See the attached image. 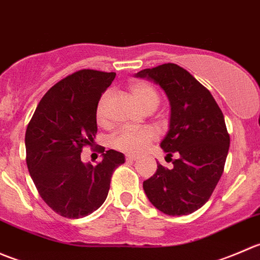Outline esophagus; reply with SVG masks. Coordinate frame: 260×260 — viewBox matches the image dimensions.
I'll use <instances>...</instances> for the list:
<instances>
[{"mask_svg": "<svg viewBox=\"0 0 260 260\" xmlns=\"http://www.w3.org/2000/svg\"><path fill=\"white\" fill-rule=\"evenodd\" d=\"M125 159H127V161H131V162L137 161L138 156L137 154H127V156H125Z\"/></svg>", "mask_w": 260, "mask_h": 260, "instance_id": "esophagus-1", "label": "esophagus"}]
</instances>
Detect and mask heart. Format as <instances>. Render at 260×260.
Listing matches in <instances>:
<instances>
[{"label": "heart", "instance_id": "b5f03b06", "mask_svg": "<svg viewBox=\"0 0 260 260\" xmlns=\"http://www.w3.org/2000/svg\"><path fill=\"white\" fill-rule=\"evenodd\" d=\"M131 93L135 96L137 103L143 109L148 111L151 108H156L159 103V96L157 94L156 89L149 84L143 81H137L131 85ZM107 101V94L102 96L99 101L98 107L95 111V119L98 125L107 127L108 119H107L106 112H104V104ZM156 140V133L152 128H141V129H132V128H124V129L118 131L112 137L111 146L114 149L120 152H127V153H138L146 149Z\"/></svg>", "mask_w": 260, "mask_h": 260}]
</instances>
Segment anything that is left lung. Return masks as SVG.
I'll return each instance as SVG.
<instances>
[{
    "label": "left lung",
    "mask_w": 260,
    "mask_h": 260,
    "mask_svg": "<svg viewBox=\"0 0 260 260\" xmlns=\"http://www.w3.org/2000/svg\"><path fill=\"white\" fill-rule=\"evenodd\" d=\"M137 77L153 80L166 93L171 118L161 148L166 158L177 156L172 170L157 164L143 190L164 214H191L210 199L224 171L230 146L224 114L210 91L179 65L143 69Z\"/></svg>",
    "instance_id": "obj_1"
}]
</instances>
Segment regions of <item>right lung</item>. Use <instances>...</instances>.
Here are the masks:
<instances>
[{
	"instance_id": "obj_1",
	"label": "right lung",
	"mask_w": 260,
	"mask_h": 260,
	"mask_svg": "<svg viewBox=\"0 0 260 260\" xmlns=\"http://www.w3.org/2000/svg\"><path fill=\"white\" fill-rule=\"evenodd\" d=\"M115 73L83 69L49 89L28 122L26 164L41 199L56 214L78 219L106 201L114 170L124 154L109 149L96 166L83 164V147L96 135L95 111Z\"/></svg>"
}]
</instances>
